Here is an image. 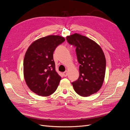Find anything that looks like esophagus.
<instances>
[{
  "label": "esophagus",
  "mask_w": 130,
  "mask_h": 130,
  "mask_svg": "<svg viewBox=\"0 0 130 130\" xmlns=\"http://www.w3.org/2000/svg\"><path fill=\"white\" fill-rule=\"evenodd\" d=\"M63 76L64 77H66L67 76V70H66L63 73Z\"/></svg>",
  "instance_id": "1"
}]
</instances>
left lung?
I'll return each instance as SVG.
<instances>
[{"label": "left lung", "instance_id": "8db88e82", "mask_svg": "<svg viewBox=\"0 0 130 130\" xmlns=\"http://www.w3.org/2000/svg\"><path fill=\"white\" fill-rule=\"evenodd\" d=\"M70 45L76 48L79 66V77L72 82L78 95L88 96L101 87L105 78L106 59L101 47L87 37L74 34L66 37Z\"/></svg>", "mask_w": 130, "mask_h": 130}]
</instances>
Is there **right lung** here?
Segmentation results:
<instances>
[{"instance_id": "1", "label": "right lung", "mask_w": 130, "mask_h": 130, "mask_svg": "<svg viewBox=\"0 0 130 130\" xmlns=\"http://www.w3.org/2000/svg\"><path fill=\"white\" fill-rule=\"evenodd\" d=\"M65 41L60 36L50 35L35 41L27 49L23 62L24 76L30 89L47 96L56 90L61 76L55 70L53 53Z\"/></svg>"}]
</instances>
